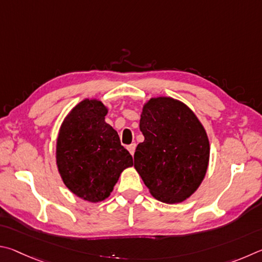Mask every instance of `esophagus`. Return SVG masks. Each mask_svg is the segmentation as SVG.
I'll list each match as a JSON object with an SVG mask.
<instances>
[{"label":"esophagus","mask_w":262,"mask_h":262,"mask_svg":"<svg viewBox=\"0 0 262 262\" xmlns=\"http://www.w3.org/2000/svg\"><path fill=\"white\" fill-rule=\"evenodd\" d=\"M127 149H128V152L131 153V155H134V154H135V150H136V144L134 143V144L128 145V146H127Z\"/></svg>","instance_id":"34e87169"}]
</instances>
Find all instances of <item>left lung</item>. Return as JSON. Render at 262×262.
<instances>
[{
    "instance_id": "obj_1",
    "label": "left lung",
    "mask_w": 262,
    "mask_h": 262,
    "mask_svg": "<svg viewBox=\"0 0 262 262\" xmlns=\"http://www.w3.org/2000/svg\"><path fill=\"white\" fill-rule=\"evenodd\" d=\"M145 140L137 146L135 168L155 199L182 203L206 175L209 141L199 119L171 98L150 99L140 118Z\"/></svg>"
}]
</instances>
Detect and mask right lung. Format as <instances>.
<instances>
[{"label": "right lung", "mask_w": 262, "mask_h": 262, "mask_svg": "<svg viewBox=\"0 0 262 262\" xmlns=\"http://www.w3.org/2000/svg\"><path fill=\"white\" fill-rule=\"evenodd\" d=\"M105 115L101 101H81L62 124L57 139V167L64 184L92 203L107 198L121 172L134 166L117 132L104 122Z\"/></svg>", "instance_id": "add662e5"}]
</instances>
